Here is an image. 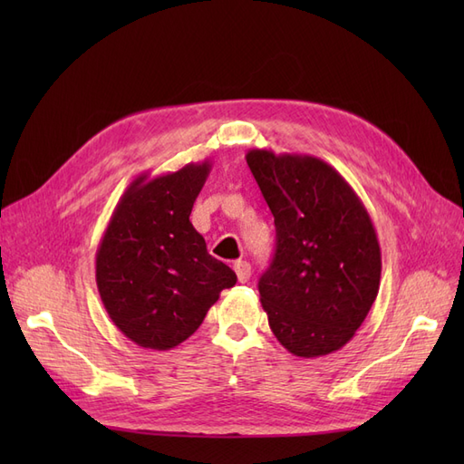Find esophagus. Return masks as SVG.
<instances>
[{"label": "esophagus", "mask_w": 464, "mask_h": 464, "mask_svg": "<svg viewBox=\"0 0 464 464\" xmlns=\"http://www.w3.org/2000/svg\"><path fill=\"white\" fill-rule=\"evenodd\" d=\"M234 271H236L237 280H240V283H247L249 276H251V265L247 261H236Z\"/></svg>", "instance_id": "obj_1"}]
</instances>
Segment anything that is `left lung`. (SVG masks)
<instances>
[{"instance_id":"8db88e82","label":"left lung","mask_w":464,"mask_h":464,"mask_svg":"<svg viewBox=\"0 0 464 464\" xmlns=\"http://www.w3.org/2000/svg\"><path fill=\"white\" fill-rule=\"evenodd\" d=\"M276 227L259 278L261 305L288 353L317 358L343 348L370 314L382 249L368 208L331 164L310 154H246Z\"/></svg>"}]
</instances>
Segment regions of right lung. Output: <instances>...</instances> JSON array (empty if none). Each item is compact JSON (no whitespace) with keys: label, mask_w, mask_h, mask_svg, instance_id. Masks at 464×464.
<instances>
[{"label":"right lung","mask_w":464,"mask_h":464,"mask_svg":"<svg viewBox=\"0 0 464 464\" xmlns=\"http://www.w3.org/2000/svg\"><path fill=\"white\" fill-rule=\"evenodd\" d=\"M210 162L137 176L96 249V286L114 325L135 344L170 350L199 329L224 288L228 265L208 256L189 215Z\"/></svg>","instance_id":"add662e5"}]
</instances>
